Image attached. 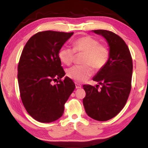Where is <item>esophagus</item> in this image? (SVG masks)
<instances>
[{"instance_id": "obj_1", "label": "esophagus", "mask_w": 148, "mask_h": 148, "mask_svg": "<svg viewBox=\"0 0 148 148\" xmlns=\"http://www.w3.org/2000/svg\"><path fill=\"white\" fill-rule=\"evenodd\" d=\"M75 86H76V88H77V89H79V88H81V85H80L79 84H78V83H75Z\"/></svg>"}]
</instances>
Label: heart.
I'll return each mask as SVG.
<instances>
[{
	"instance_id": "1",
	"label": "heart",
	"mask_w": 148,
	"mask_h": 148,
	"mask_svg": "<svg viewBox=\"0 0 148 148\" xmlns=\"http://www.w3.org/2000/svg\"><path fill=\"white\" fill-rule=\"evenodd\" d=\"M74 52L85 53L83 63L85 65H75L67 71V76L76 82L86 81L92 74L90 66L96 70L101 69L108 60L109 52L104 46L90 36H85L77 39L73 42V49L63 47L58 53L59 59L67 65L72 64L74 60Z\"/></svg>"
}]
</instances>
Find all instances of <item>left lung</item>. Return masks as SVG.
<instances>
[{"mask_svg":"<svg viewBox=\"0 0 148 148\" xmlns=\"http://www.w3.org/2000/svg\"><path fill=\"white\" fill-rule=\"evenodd\" d=\"M92 32L101 35L108 43L109 56L106 64L93 77L96 86L84 85L86 97L83 103L89 117L106 121L122 111L131 90L133 63L125 41L114 33L106 30ZM102 87L98 88L99 85Z\"/></svg>","mask_w":148,"mask_h":148,"instance_id":"obj_1","label":"left lung"}]
</instances>
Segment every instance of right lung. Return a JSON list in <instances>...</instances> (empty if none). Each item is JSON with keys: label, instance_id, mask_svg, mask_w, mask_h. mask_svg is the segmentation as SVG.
I'll return each mask as SVG.
<instances>
[{"label": "right lung", "instance_id": "right-lung-1", "mask_svg": "<svg viewBox=\"0 0 148 148\" xmlns=\"http://www.w3.org/2000/svg\"><path fill=\"white\" fill-rule=\"evenodd\" d=\"M74 33L47 30L32 36L22 51L17 79L23 106L40 123L56 121L64 113V105L75 89L65 75L58 57L60 49Z\"/></svg>", "mask_w": 148, "mask_h": 148}]
</instances>
